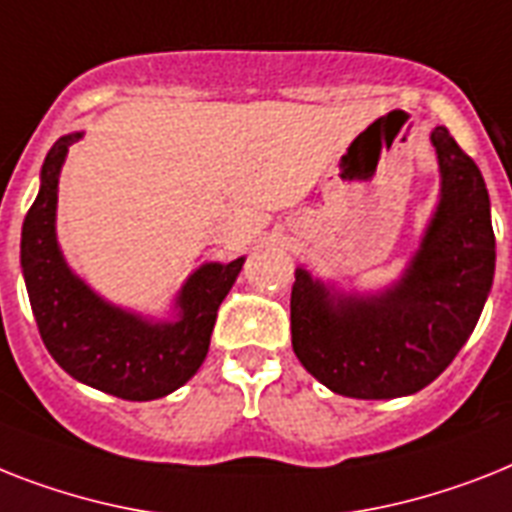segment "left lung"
<instances>
[{"label": "left lung", "instance_id": "8db88e82", "mask_svg": "<svg viewBox=\"0 0 512 512\" xmlns=\"http://www.w3.org/2000/svg\"><path fill=\"white\" fill-rule=\"evenodd\" d=\"M439 202L402 276L344 292L294 270L292 347L305 371L355 400L421 392L455 360L494 281L492 205L484 176L444 126L431 131Z\"/></svg>", "mask_w": 512, "mask_h": 512}]
</instances>
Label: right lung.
<instances>
[{
	"label": "right lung",
	"instance_id": "obj_1",
	"mask_svg": "<svg viewBox=\"0 0 512 512\" xmlns=\"http://www.w3.org/2000/svg\"><path fill=\"white\" fill-rule=\"evenodd\" d=\"M78 139L83 131L54 141L23 220L20 268L33 318L49 355L76 381L120 400H160L205 363L218 307L247 257L199 265L178 289L168 318L112 305L70 268L57 242L60 170Z\"/></svg>",
	"mask_w": 512,
	"mask_h": 512
}]
</instances>
